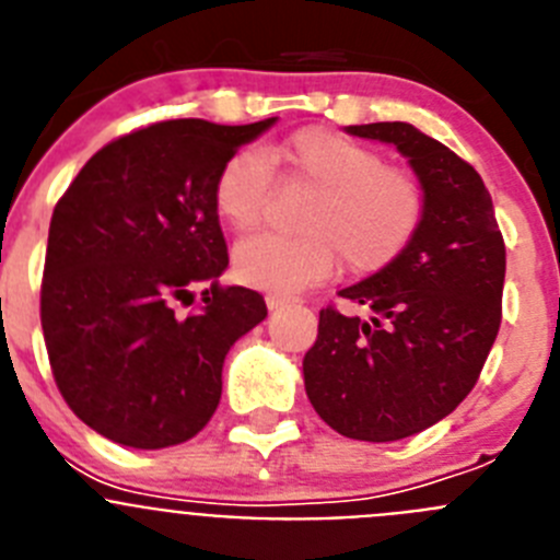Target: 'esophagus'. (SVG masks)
<instances>
[{
    "mask_svg": "<svg viewBox=\"0 0 560 560\" xmlns=\"http://www.w3.org/2000/svg\"><path fill=\"white\" fill-rule=\"evenodd\" d=\"M289 303H291L289 296H280V294H269V296H266V305H269V311L283 308V305H289Z\"/></svg>",
    "mask_w": 560,
    "mask_h": 560,
    "instance_id": "esophagus-1",
    "label": "esophagus"
}]
</instances>
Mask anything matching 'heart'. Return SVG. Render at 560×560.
<instances>
[{"label": "heart", "mask_w": 560, "mask_h": 560, "mask_svg": "<svg viewBox=\"0 0 560 560\" xmlns=\"http://www.w3.org/2000/svg\"><path fill=\"white\" fill-rule=\"evenodd\" d=\"M275 167L285 179L308 182L316 196L300 221L308 232H255L237 241L232 269L252 289L294 294L334 275L339 257L353 275H378L423 226L427 192L418 176L330 128H303L266 153L241 148L226 156L212 185L224 224L249 230L260 221L275 190Z\"/></svg>", "instance_id": "1"}]
</instances>
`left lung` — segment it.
Masks as SVG:
<instances>
[{
	"label": "left lung",
	"instance_id": "obj_1",
	"mask_svg": "<svg viewBox=\"0 0 560 560\" xmlns=\"http://www.w3.org/2000/svg\"><path fill=\"white\" fill-rule=\"evenodd\" d=\"M393 142L427 192V215L404 255L339 296L303 359L316 415L345 438L389 443L434 427L474 389L502 323L504 241L482 176L409 122L345 128Z\"/></svg>",
	"mask_w": 560,
	"mask_h": 560
}]
</instances>
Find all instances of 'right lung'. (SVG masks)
Instances as JSON below:
<instances>
[{
	"label": "right lung",
	"mask_w": 560,
	"mask_h": 560,
	"mask_svg": "<svg viewBox=\"0 0 560 560\" xmlns=\"http://www.w3.org/2000/svg\"><path fill=\"white\" fill-rule=\"evenodd\" d=\"M165 120L108 142L52 210L42 280L49 368L69 409L103 438L167 448L221 400L230 348L266 319L230 266L212 205L226 156L275 126ZM205 288L200 306L179 315Z\"/></svg>",
	"instance_id": "add662e5"
}]
</instances>
